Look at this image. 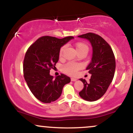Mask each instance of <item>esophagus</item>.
I'll return each instance as SVG.
<instances>
[{
  "instance_id": "obj_1",
  "label": "esophagus",
  "mask_w": 133,
  "mask_h": 133,
  "mask_svg": "<svg viewBox=\"0 0 133 133\" xmlns=\"http://www.w3.org/2000/svg\"><path fill=\"white\" fill-rule=\"evenodd\" d=\"M71 81H77V79H76V78H73V77H72V78L71 79Z\"/></svg>"
}]
</instances>
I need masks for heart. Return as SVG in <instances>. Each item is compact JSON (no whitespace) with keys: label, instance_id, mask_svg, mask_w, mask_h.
<instances>
[{"label":"heart","instance_id":"b5f03b06","mask_svg":"<svg viewBox=\"0 0 133 133\" xmlns=\"http://www.w3.org/2000/svg\"><path fill=\"white\" fill-rule=\"evenodd\" d=\"M76 48L77 53L80 52H88V50H89V47L84 42H77L76 44ZM65 49V46H62L61 48L60 51H59V56H62ZM81 67V64L79 63H77V62H68V63L65 64L62 66V71L64 72L65 73L69 74V75L74 76L77 74L78 70L80 69Z\"/></svg>","mask_w":133,"mask_h":133}]
</instances>
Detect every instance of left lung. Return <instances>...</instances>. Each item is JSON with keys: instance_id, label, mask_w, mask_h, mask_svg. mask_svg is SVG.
Instances as JSON below:
<instances>
[{"instance_id": "left-lung-1", "label": "left lung", "mask_w": 133, "mask_h": 133, "mask_svg": "<svg viewBox=\"0 0 133 133\" xmlns=\"http://www.w3.org/2000/svg\"><path fill=\"white\" fill-rule=\"evenodd\" d=\"M86 39L92 47L91 61L86 69L91 74L89 82L80 79L84 88L79 96L88 101H95L103 96L114 77L116 61L112 49L103 37L94 33H87L78 36Z\"/></svg>"}]
</instances>
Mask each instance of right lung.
<instances>
[{
  "label": "right lung",
  "instance_id": "add662e5",
  "mask_svg": "<svg viewBox=\"0 0 133 133\" xmlns=\"http://www.w3.org/2000/svg\"><path fill=\"white\" fill-rule=\"evenodd\" d=\"M72 36L58 39L42 36L29 47L23 64L24 76L34 96L40 101L50 103L60 97L65 84L71 82L69 77L61 74L54 79L50 70L59 61L61 47Z\"/></svg>",
  "mask_w": 133,
  "mask_h": 133
}]
</instances>
